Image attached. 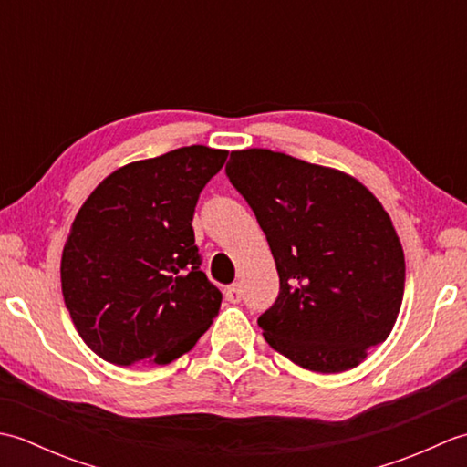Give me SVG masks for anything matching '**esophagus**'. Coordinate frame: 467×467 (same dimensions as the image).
<instances>
[{"mask_svg": "<svg viewBox=\"0 0 467 467\" xmlns=\"http://www.w3.org/2000/svg\"><path fill=\"white\" fill-rule=\"evenodd\" d=\"M224 296L231 303H241V299H243V289H241V285L239 283H234V285H231V286H226L224 289Z\"/></svg>", "mask_w": 467, "mask_h": 467, "instance_id": "obj_1", "label": "esophagus"}]
</instances>
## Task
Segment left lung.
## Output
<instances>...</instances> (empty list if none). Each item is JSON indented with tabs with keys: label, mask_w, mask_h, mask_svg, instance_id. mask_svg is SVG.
Listing matches in <instances>:
<instances>
[{
	"label": "left lung",
	"mask_w": 467,
	"mask_h": 467,
	"mask_svg": "<svg viewBox=\"0 0 467 467\" xmlns=\"http://www.w3.org/2000/svg\"><path fill=\"white\" fill-rule=\"evenodd\" d=\"M226 176L279 271V296L259 317L265 341L305 369H353L389 337L403 301L389 214L355 178L283 152H231Z\"/></svg>",
	"instance_id": "8db88e82"
}]
</instances>
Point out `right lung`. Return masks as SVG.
<instances>
[{
  "mask_svg": "<svg viewBox=\"0 0 467 467\" xmlns=\"http://www.w3.org/2000/svg\"><path fill=\"white\" fill-rule=\"evenodd\" d=\"M228 152L184 146L98 184L62 254V293L78 333L114 365H166L191 351L223 293L201 271L192 216Z\"/></svg>",
  "mask_w": 467,
  "mask_h": 467,
  "instance_id": "add662e5",
  "label": "right lung"
}]
</instances>
